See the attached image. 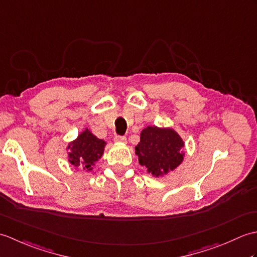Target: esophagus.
<instances>
[{"mask_svg": "<svg viewBox=\"0 0 257 257\" xmlns=\"http://www.w3.org/2000/svg\"><path fill=\"white\" fill-rule=\"evenodd\" d=\"M114 143H118V144H125V141H127V138L123 137V136H114Z\"/></svg>", "mask_w": 257, "mask_h": 257, "instance_id": "34e87169", "label": "esophagus"}]
</instances>
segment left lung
Instances as JSON below:
<instances>
[{
  "instance_id": "obj_1",
  "label": "left lung",
  "mask_w": 257,
  "mask_h": 257,
  "mask_svg": "<svg viewBox=\"0 0 257 257\" xmlns=\"http://www.w3.org/2000/svg\"><path fill=\"white\" fill-rule=\"evenodd\" d=\"M183 146L182 138L173 129L148 125L141 132L135 149L140 165L154 177H162L183 161Z\"/></svg>"
}]
</instances>
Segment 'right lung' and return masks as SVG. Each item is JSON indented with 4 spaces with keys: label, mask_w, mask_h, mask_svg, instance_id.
Here are the masks:
<instances>
[{
    "label": "right lung",
    "mask_w": 257,
    "mask_h": 257,
    "mask_svg": "<svg viewBox=\"0 0 257 257\" xmlns=\"http://www.w3.org/2000/svg\"><path fill=\"white\" fill-rule=\"evenodd\" d=\"M105 146V141L97 138L88 129H85L77 139L68 144V161L75 168L83 167L84 170L90 171L95 162L101 158Z\"/></svg>",
    "instance_id": "1"
}]
</instances>
